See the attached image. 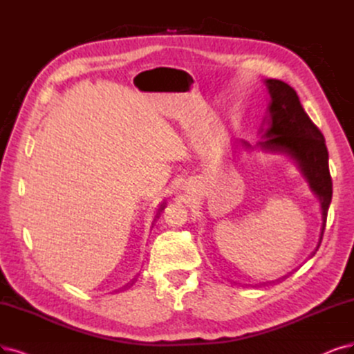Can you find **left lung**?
I'll list each match as a JSON object with an SVG mask.
<instances>
[{
    "mask_svg": "<svg viewBox=\"0 0 354 354\" xmlns=\"http://www.w3.org/2000/svg\"><path fill=\"white\" fill-rule=\"evenodd\" d=\"M266 86L271 96L267 109L268 116L264 120V122H268V128L263 129V137L266 140L258 141V147L268 151L284 153L299 165L312 191L317 194L321 201V245L326 225V214H328L333 197L328 150H326L324 136L319 128L310 121L293 87L281 80H276V78H268L266 80ZM242 144L251 147L246 141H242Z\"/></svg>",
    "mask_w": 354,
    "mask_h": 354,
    "instance_id": "obj_1",
    "label": "left lung"
}]
</instances>
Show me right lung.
<instances>
[{
  "mask_svg": "<svg viewBox=\"0 0 354 354\" xmlns=\"http://www.w3.org/2000/svg\"><path fill=\"white\" fill-rule=\"evenodd\" d=\"M165 207H166V205H165V203H163V204H162V205H160V208H159V213H157V216H156V218H157V217H159V214H160V213H162V210H165ZM156 218H154V220H156Z\"/></svg>",
  "mask_w": 354,
  "mask_h": 354,
  "instance_id": "1",
  "label": "right lung"
}]
</instances>
